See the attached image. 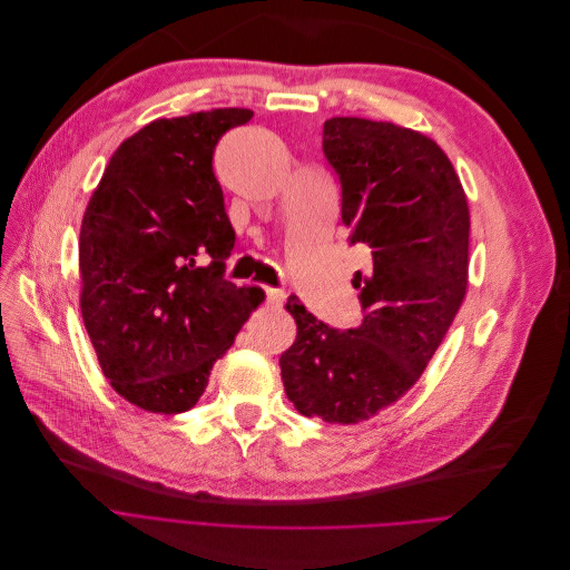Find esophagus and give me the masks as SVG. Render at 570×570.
Returning <instances> with one entry per match:
<instances>
[{"label":"esophagus","mask_w":570,"mask_h":570,"mask_svg":"<svg viewBox=\"0 0 570 570\" xmlns=\"http://www.w3.org/2000/svg\"><path fill=\"white\" fill-rule=\"evenodd\" d=\"M264 292H266V306H271V308L283 306V302H285V292H283V289L266 287Z\"/></svg>","instance_id":"obj_1"}]
</instances>
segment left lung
Wrapping results in <instances>:
<instances>
[{"instance_id": "left-lung-1", "label": "left lung", "mask_w": 570, "mask_h": 570, "mask_svg": "<svg viewBox=\"0 0 570 570\" xmlns=\"http://www.w3.org/2000/svg\"><path fill=\"white\" fill-rule=\"evenodd\" d=\"M322 150L341 183L350 246L371 259L352 330L292 294L296 341L281 355L287 399L306 417L355 424L409 392L445 338L469 276V204L448 155L420 131L332 118Z\"/></svg>"}]
</instances>
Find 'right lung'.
I'll list each match as a JSON object with an SVG mask.
<instances>
[{
  "mask_svg": "<svg viewBox=\"0 0 570 570\" xmlns=\"http://www.w3.org/2000/svg\"><path fill=\"white\" fill-rule=\"evenodd\" d=\"M248 108L159 118L120 144L80 225V313L114 390L150 413L193 409L262 304L225 278L236 234L213 153Z\"/></svg>",
  "mask_w": 570,
  "mask_h": 570,
  "instance_id": "obj_1",
  "label": "right lung"
}]
</instances>
